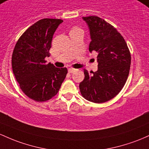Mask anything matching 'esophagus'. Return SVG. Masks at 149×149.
Masks as SVG:
<instances>
[{
    "label": "esophagus",
    "instance_id": "esophagus-1",
    "mask_svg": "<svg viewBox=\"0 0 149 149\" xmlns=\"http://www.w3.org/2000/svg\"><path fill=\"white\" fill-rule=\"evenodd\" d=\"M75 70H76V69H74V68H69V69H68V72H69L70 73H72V72H74Z\"/></svg>",
    "mask_w": 149,
    "mask_h": 149
}]
</instances>
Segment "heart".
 <instances>
[{
    "instance_id": "1",
    "label": "heart",
    "mask_w": 149,
    "mask_h": 149,
    "mask_svg": "<svg viewBox=\"0 0 149 149\" xmlns=\"http://www.w3.org/2000/svg\"><path fill=\"white\" fill-rule=\"evenodd\" d=\"M79 29H80L78 27H73L72 29V31H75V30H79Z\"/></svg>"
}]
</instances>
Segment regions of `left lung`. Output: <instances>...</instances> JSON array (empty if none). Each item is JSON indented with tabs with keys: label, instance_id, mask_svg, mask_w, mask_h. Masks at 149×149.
I'll use <instances>...</instances> for the list:
<instances>
[{
	"label": "left lung",
	"instance_id": "left-lung-1",
	"mask_svg": "<svg viewBox=\"0 0 149 149\" xmlns=\"http://www.w3.org/2000/svg\"><path fill=\"white\" fill-rule=\"evenodd\" d=\"M90 30L89 51L98 53V70L90 74L84 69L79 89L85 99L107 102L123 89L130 73L131 54L126 41L113 25L97 16L83 17Z\"/></svg>",
	"mask_w": 149,
	"mask_h": 149
}]
</instances>
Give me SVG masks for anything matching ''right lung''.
Returning a JSON list of instances; mask_svg holds the SVG:
<instances>
[{
  "instance_id": "obj_1",
  "label": "right lung",
  "mask_w": 149,
  "mask_h": 149,
  "mask_svg": "<svg viewBox=\"0 0 149 149\" xmlns=\"http://www.w3.org/2000/svg\"><path fill=\"white\" fill-rule=\"evenodd\" d=\"M63 22L45 18L29 26L17 41L12 56V68L19 87L36 102L50 100L58 93L68 74L66 68L46 63L54 32Z\"/></svg>"
}]
</instances>
